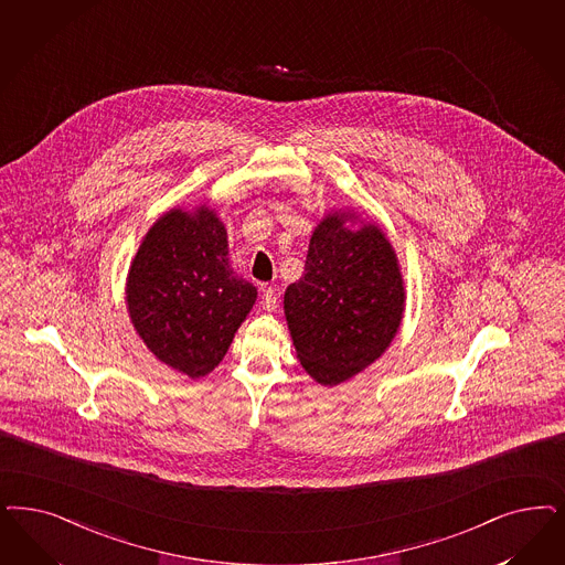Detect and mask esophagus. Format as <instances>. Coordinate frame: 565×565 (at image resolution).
Here are the masks:
<instances>
[{
	"label": "esophagus",
	"instance_id": "esophagus-1",
	"mask_svg": "<svg viewBox=\"0 0 565 565\" xmlns=\"http://www.w3.org/2000/svg\"><path fill=\"white\" fill-rule=\"evenodd\" d=\"M263 309L269 312L277 309V292H275V288H271V286L263 288Z\"/></svg>",
	"mask_w": 565,
	"mask_h": 565
}]
</instances>
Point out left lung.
<instances>
[{"instance_id":"left-lung-1","label":"left lung","mask_w":565,"mask_h":565,"mask_svg":"<svg viewBox=\"0 0 565 565\" xmlns=\"http://www.w3.org/2000/svg\"><path fill=\"white\" fill-rule=\"evenodd\" d=\"M349 214H328L315 230L302 277L284 309L300 365L335 386L386 351L403 319L405 288L396 254L375 225L344 227Z\"/></svg>"}]
</instances>
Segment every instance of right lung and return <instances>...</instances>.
Instances as JSON below:
<instances>
[{"mask_svg":"<svg viewBox=\"0 0 565 565\" xmlns=\"http://www.w3.org/2000/svg\"><path fill=\"white\" fill-rule=\"evenodd\" d=\"M227 254V232L213 211H171L131 263L127 305L137 333L156 359L194 380L221 363L256 300Z\"/></svg>","mask_w":565,"mask_h":565,"instance_id":"obj_1","label":"right lung"}]
</instances>
